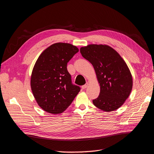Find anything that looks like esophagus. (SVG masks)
<instances>
[{
  "mask_svg": "<svg viewBox=\"0 0 154 154\" xmlns=\"http://www.w3.org/2000/svg\"><path fill=\"white\" fill-rule=\"evenodd\" d=\"M88 83H86V84H85V85H83V86H82V88L83 89H86L87 87H88Z\"/></svg>",
  "mask_w": 154,
  "mask_h": 154,
  "instance_id": "obj_1",
  "label": "esophagus"
}]
</instances>
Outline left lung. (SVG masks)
<instances>
[{"label":"left lung","instance_id":"1","mask_svg":"<svg viewBox=\"0 0 154 154\" xmlns=\"http://www.w3.org/2000/svg\"><path fill=\"white\" fill-rule=\"evenodd\" d=\"M80 53L93 65L100 85V93L93 100L94 105L106 112L118 109L132 88V75L125 62L116 50L106 45H89L81 47Z\"/></svg>","mask_w":154,"mask_h":154}]
</instances>
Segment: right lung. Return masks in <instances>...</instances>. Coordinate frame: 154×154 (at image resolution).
Listing matches in <instances>:
<instances>
[{
    "label": "right lung",
    "mask_w": 154,
    "mask_h": 154,
    "mask_svg": "<svg viewBox=\"0 0 154 154\" xmlns=\"http://www.w3.org/2000/svg\"><path fill=\"white\" fill-rule=\"evenodd\" d=\"M79 49L73 45L57 43L45 50L36 61L30 85L36 101L47 112H63L80 91L73 85L67 63Z\"/></svg>",
    "instance_id": "right-lung-1"
}]
</instances>
